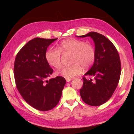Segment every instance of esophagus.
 <instances>
[{"label":"esophagus","mask_w":134,"mask_h":134,"mask_svg":"<svg viewBox=\"0 0 134 134\" xmlns=\"http://www.w3.org/2000/svg\"><path fill=\"white\" fill-rule=\"evenodd\" d=\"M71 80V79H70V78H67V79H66V81H67V82H70Z\"/></svg>","instance_id":"obj_1"}]
</instances>
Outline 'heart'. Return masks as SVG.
Instances as JSON below:
<instances>
[{
    "mask_svg": "<svg viewBox=\"0 0 134 134\" xmlns=\"http://www.w3.org/2000/svg\"><path fill=\"white\" fill-rule=\"evenodd\" d=\"M61 53L72 54L70 66H63L57 70L56 74L65 78H71L88 69L95 61L96 52L92 44L76 39L62 41L56 48H49L45 53V59L51 66L58 68L61 65Z\"/></svg>",
    "mask_w": 134,
    "mask_h": 134,
    "instance_id": "1",
    "label": "heart"
}]
</instances>
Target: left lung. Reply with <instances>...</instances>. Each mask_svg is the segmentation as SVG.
I'll return each instance as SVG.
<instances>
[{
	"label": "left lung",
	"instance_id": "1",
	"mask_svg": "<svg viewBox=\"0 0 134 134\" xmlns=\"http://www.w3.org/2000/svg\"><path fill=\"white\" fill-rule=\"evenodd\" d=\"M78 37H90L95 44L96 56L91 69L83 78L80 95L85 103L91 106H99L106 102L118 86L121 74V63L118 51L106 37L92 32Z\"/></svg>",
	"mask_w": 134,
	"mask_h": 134
}]
</instances>
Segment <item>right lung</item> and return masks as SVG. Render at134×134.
<instances>
[{
    "label": "right lung",
    "mask_w": 134,
    "mask_h": 134,
    "mask_svg": "<svg viewBox=\"0 0 134 134\" xmlns=\"http://www.w3.org/2000/svg\"><path fill=\"white\" fill-rule=\"evenodd\" d=\"M57 38H35L17 53L14 74L18 92L24 100L35 109L48 111L60 99L66 83L60 76L46 80L53 72L45 59L47 48Z\"/></svg>",
    "instance_id": "obj_1"
}]
</instances>
